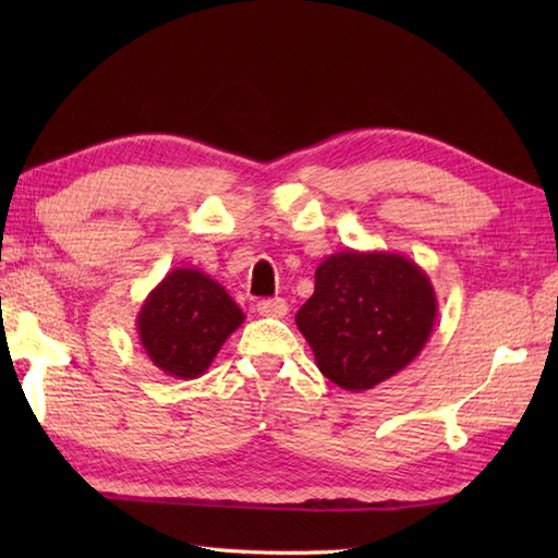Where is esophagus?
Returning <instances> with one entry per match:
<instances>
[{
    "label": "esophagus",
    "instance_id": "1",
    "mask_svg": "<svg viewBox=\"0 0 558 558\" xmlns=\"http://www.w3.org/2000/svg\"><path fill=\"white\" fill-rule=\"evenodd\" d=\"M256 312L266 318H282L288 314V302L286 300H260L256 304Z\"/></svg>",
    "mask_w": 558,
    "mask_h": 558
}]
</instances>
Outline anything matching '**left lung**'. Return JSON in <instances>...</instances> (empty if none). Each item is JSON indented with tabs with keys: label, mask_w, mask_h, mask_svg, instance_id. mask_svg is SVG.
Returning a JSON list of instances; mask_svg holds the SVG:
<instances>
[{
	"label": "left lung",
	"mask_w": 558,
	"mask_h": 558,
	"mask_svg": "<svg viewBox=\"0 0 558 558\" xmlns=\"http://www.w3.org/2000/svg\"><path fill=\"white\" fill-rule=\"evenodd\" d=\"M436 292L412 258L393 252H338L322 260L314 294L294 316L316 366L362 393L405 369L429 340Z\"/></svg>",
	"instance_id": "8db88e82"
}]
</instances>
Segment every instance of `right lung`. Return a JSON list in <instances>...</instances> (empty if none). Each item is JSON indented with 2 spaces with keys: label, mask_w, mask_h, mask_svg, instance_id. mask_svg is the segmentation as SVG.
Instances as JSON below:
<instances>
[{
  "label": "right lung",
  "mask_w": 558,
  "mask_h": 558,
  "mask_svg": "<svg viewBox=\"0 0 558 558\" xmlns=\"http://www.w3.org/2000/svg\"><path fill=\"white\" fill-rule=\"evenodd\" d=\"M244 314L218 280L198 268H174L144 300L136 330L150 362L174 378H198Z\"/></svg>",
  "instance_id": "add662e5"
}]
</instances>
